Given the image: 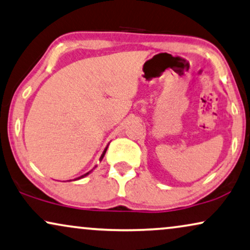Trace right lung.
Returning <instances> with one entry per match:
<instances>
[{
    "label": "right lung",
    "mask_w": 250,
    "mask_h": 250,
    "mask_svg": "<svg viewBox=\"0 0 250 250\" xmlns=\"http://www.w3.org/2000/svg\"><path fill=\"white\" fill-rule=\"evenodd\" d=\"M107 147H108V146H106V147H105V149H104V151H103V154L101 155V158H99V161H102V160H103V158H104L105 153H106V151H107ZM95 168H96V167H95ZM95 168H94V169H95ZM94 169H92V170H94ZM92 170H90V171H88V172H86V174H84V175H82V176H80V177H78V178H75V179H76V181H78V179H81V178H83V177H85V176H88L89 174H90V172H91Z\"/></svg>",
    "instance_id": "obj_1"
}]
</instances>
